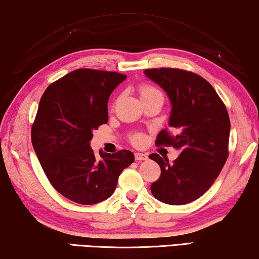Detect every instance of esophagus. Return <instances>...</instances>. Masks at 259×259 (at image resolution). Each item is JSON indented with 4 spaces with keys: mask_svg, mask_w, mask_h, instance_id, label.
Listing matches in <instances>:
<instances>
[{
    "mask_svg": "<svg viewBox=\"0 0 259 259\" xmlns=\"http://www.w3.org/2000/svg\"><path fill=\"white\" fill-rule=\"evenodd\" d=\"M135 160H137L138 162L146 161V160H148V155L143 154V153H135Z\"/></svg>",
    "mask_w": 259,
    "mask_h": 259,
    "instance_id": "1",
    "label": "esophagus"
}]
</instances>
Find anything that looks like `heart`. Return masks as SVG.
<instances>
[{
  "instance_id": "1",
  "label": "heart",
  "mask_w": 259,
  "mask_h": 259,
  "mask_svg": "<svg viewBox=\"0 0 259 259\" xmlns=\"http://www.w3.org/2000/svg\"><path fill=\"white\" fill-rule=\"evenodd\" d=\"M139 91H140L141 99L145 98V97L152 96V95H155V94H161L157 89H155L150 85H141L140 89H139ZM143 141H145V137H143V135H141V134H137V135H134V137H133V142L137 143V145H140V143H142Z\"/></svg>"
}]
</instances>
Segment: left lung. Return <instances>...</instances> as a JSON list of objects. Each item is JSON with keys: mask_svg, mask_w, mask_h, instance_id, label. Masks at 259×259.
Masks as SVG:
<instances>
[{"mask_svg": "<svg viewBox=\"0 0 259 259\" xmlns=\"http://www.w3.org/2000/svg\"><path fill=\"white\" fill-rule=\"evenodd\" d=\"M145 75L165 91L171 111L169 126L177 132L158 133L156 143L181 150L172 164L150 154L161 168V177L150 186L153 196L164 204L184 205L207 191L228 157L229 116L209 83L191 71L146 69Z\"/></svg>", "mask_w": 259, "mask_h": 259, "instance_id": "1", "label": "left lung"}]
</instances>
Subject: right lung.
Segmentation results:
<instances>
[{
	"instance_id": "right-lung-1",
	"label": "right lung",
	"mask_w": 259,
	"mask_h": 259,
	"mask_svg": "<svg viewBox=\"0 0 259 259\" xmlns=\"http://www.w3.org/2000/svg\"><path fill=\"white\" fill-rule=\"evenodd\" d=\"M114 71L76 69L45 90L31 131L44 172L63 197L94 205L112 196L118 177L134 162L131 150L114 154L90 147L93 132L109 120L107 102L126 79Z\"/></svg>"
}]
</instances>
